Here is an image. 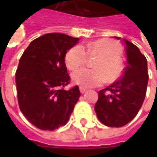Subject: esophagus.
Returning a JSON list of instances; mask_svg holds the SVG:
<instances>
[{"label": "esophagus", "instance_id": "esophagus-1", "mask_svg": "<svg viewBox=\"0 0 157 157\" xmlns=\"http://www.w3.org/2000/svg\"><path fill=\"white\" fill-rule=\"evenodd\" d=\"M79 90H80V93H81V94H84L85 92L87 91V89L86 87H84V86H80V87H79Z\"/></svg>", "mask_w": 157, "mask_h": 157}]
</instances>
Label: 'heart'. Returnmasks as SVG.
Instances as JSON below:
<instances>
[{
	"instance_id": "b5f03b06",
	"label": "heart",
	"mask_w": 157,
	"mask_h": 157,
	"mask_svg": "<svg viewBox=\"0 0 157 157\" xmlns=\"http://www.w3.org/2000/svg\"><path fill=\"white\" fill-rule=\"evenodd\" d=\"M122 54L121 46L110 39H100L85 46L77 44L70 49L64 56V63L71 71L83 66L88 57L98 56L94 69L82 68L72 73L73 82L85 87L97 86L108 81L118 79L122 73L120 61Z\"/></svg>"
}]
</instances>
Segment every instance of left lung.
I'll use <instances>...</instances> for the list:
<instances>
[{
	"mask_svg": "<svg viewBox=\"0 0 157 157\" xmlns=\"http://www.w3.org/2000/svg\"><path fill=\"white\" fill-rule=\"evenodd\" d=\"M120 39V37H116ZM126 44L127 66L121 78L100 90L94 110L101 123L108 127H122L136 117L142 107L148 81L145 56L128 40Z\"/></svg>",
	"mask_w": 157,
	"mask_h": 157,
	"instance_id": "8db88e82",
	"label": "left lung"
}]
</instances>
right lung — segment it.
Masks as SVG:
<instances>
[{"label": "right lung", "mask_w": 157, "mask_h": 157, "mask_svg": "<svg viewBox=\"0 0 157 157\" xmlns=\"http://www.w3.org/2000/svg\"><path fill=\"white\" fill-rule=\"evenodd\" d=\"M78 40L65 34H45L33 40L20 58L15 72L18 104L39 129L53 131L65 125L80 97L78 86L63 89L70 84L64 56Z\"/></svg>", "instance_id": "right-lung-1"}]
</instances>
